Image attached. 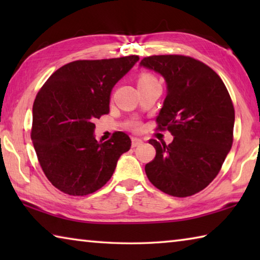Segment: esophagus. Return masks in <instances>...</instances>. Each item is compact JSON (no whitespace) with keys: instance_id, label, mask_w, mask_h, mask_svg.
Segmentation results:
<instances>
[{"instance_id":"esophagus-1","label":"esophagus","mask_w":260,"mask_h":260,"mask_svg":"<svg viewBox=\"0 0 260 260\" xmlns=\"http://www.w3.org/2000/svg\"><path fill=\"white\" fill-rule=\"evenodd\" d=\"M142 142L143 141L139 138H132V147L133 148L140 146V144H142Z\"/></svg>"}]
</instances>
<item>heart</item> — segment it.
Returning <instances> with one entry per match:
<instances>
[{"label": "heart", "instance_id": "b5f03b06", "mask_svg": "<svg viewBox=\"0 0 260 260\" xmlns=\"http://www.w3.org/2000/svg\"><path fill=\"white\" fill-rule=\"evenodd\" d=\"M153 83H157L156 82V79L153 78L152 76H150V74L143 73V74H141V76L139 77V81H138L139 87L140 86H146V85H153ZM132 127H133V128H135V129H138L139 127H140V125L138 124V122H134V124L132 125Z\"/></svg>", "mask_w": 260, "mask_h": 260}]
</instances>
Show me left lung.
<instances>
[{
	"label": "left lung",
	"mask_w": 260,
	"mask_h": 260,
	"mask_svg": "<svg viewBox=\"0 0 260 260\" xmlns=\"http://www.w3.org/2000/svg\"><path fill=\"white\" fill-rule=\"evenodd\" d=\"M140 68L160 74L166 98L157 117L173 135L170 144L150 140L156 157L146 165L148 179L169 195L187 197L217 177L233 144L235 112L221 79L191 57H146Z\"/></svg>",
	"instance_id": "8db88e82"
}]
</instances>
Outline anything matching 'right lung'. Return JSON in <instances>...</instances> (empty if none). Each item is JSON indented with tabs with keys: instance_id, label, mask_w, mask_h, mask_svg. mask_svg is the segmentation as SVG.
<instances>
[{
	"instance_id": "obj_1",
	"label": "right lung",
	"mask_w": 260,
	"mask_h": 260,
	"mask_svg": "<svg viewBox=\"0 0 260 260\" xmlns=\"http://www.w3.org/2000/svg\"><path fill=\"white\" fill-rule=\"evenodd\" d=\"M138 60L132 55L72 61L52 73L38 93L30 138L42 171L60 191L85 196L99 190L131 149L124 132L99 142L94 120L109 113L112 88Z\"/></svg>"
}]
</instances>
